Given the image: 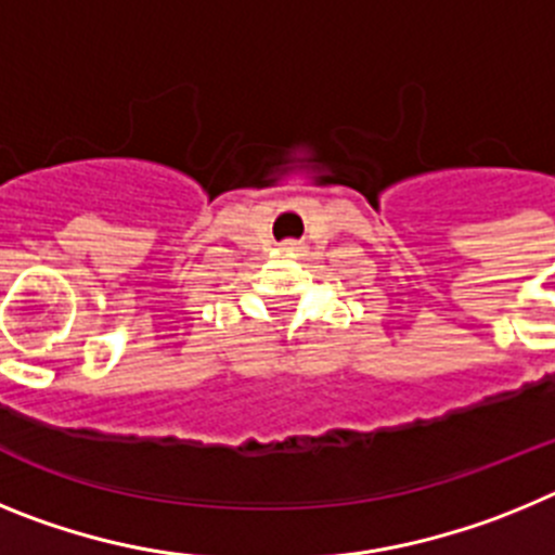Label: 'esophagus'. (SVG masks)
Listing matches in <instances>:
<instances>
[{
	"label": "esophagus",
	"instance_id": "obj_1",
	"mask_svg": "<svg viewBox=\"0 0 555 555\" xmlns=\"http://www.w3.org/2000/svg\"><path fill=\"white\" fill-rule=\"evenodd\" d=\"M281 249L283 253H300V242H292V238H288V242L281 244Z\"/></svg>",
	"mask_w": 555,
	"mask_h": 555
}]
</instances>
